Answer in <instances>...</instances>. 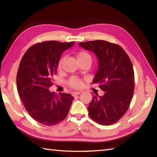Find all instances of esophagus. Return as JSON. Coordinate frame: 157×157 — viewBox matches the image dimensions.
Listing matches in <instances>:
<instances>
[{"mask_svg":"<svg viewBox=\"0 0 157 157\" xmlns=\"http://www.w3.org/2000/svg\"><path fill=\"white\" fill-rule=\"evenodd\" d=\"M82 92H73L72 93V95L73 96H78V95H79V94H80Z\"/></svg>","mask_w":157,"mask_h":157,"instance_id":"obj_1","label":"esophagus"}]
</instances>
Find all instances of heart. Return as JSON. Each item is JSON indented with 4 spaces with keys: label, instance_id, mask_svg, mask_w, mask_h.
Returning a JSON list of instances; mask_svg holds the SVG:
<instances>
[{
    "label": "heart",
    "instance_id": "1",
    "mask_svg": "<svg viewBox=\"0 0 157 157\" xmlns=\"http://www.w3.org/2000/svg\"><path fill=\"white\" fill-rule=\"evenodd\" d=\"M76 57H77V59H78V62L85 61V60H90V61H92V59H91L90 55L86 51L78 52L76 55ZM63 61H64V59L63 58H61L59 61V63L57 64V69L59 70H59H61L62 68V65H63ZM69 84L71 88H79L81 86V82L78 79L72 78L69 80Z\"/></svg>",
    "mask_w": 157,
    "mask_h": 157
}]
</instances>
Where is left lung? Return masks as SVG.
<instances>
[{
	"label": "left lung",
	"mask_w": 157,
	"mask_h": 157,
	"mask_svg": "<svg viewBox=\"0 0 157 157\" xmlns=\"http://www.w3.org/2000/svg\"><path fill=\"white\" fill-rule=\"evenodd\" d=\"M94 52L98 70L93 84H99L103 96H92L88 107L90 118L98 124L109 125L118 121L128 111L134 91V72L128 54L121 46L105 40L79 42Z\"/></svg>",
	"instance_id": "left-lung-1"
}]
</instances>
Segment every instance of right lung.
<instances>
[{
  "mask_svg": "<svg viewBox=\"0 0 157 157\" xmlns=\"http://www.w3.org/2000/svg\"><path fill=\"white\" fill-rule=\"evenodd\" d=\"M75 42L45 41L29 47L21 60L17 74V88L26 111L36 121L55 125L68 115L74 97L49 91L63 51Z\"/></svg>",
  "mask_w": 157,
  "mask_h": 157,
  "instance_id": "add662e5",
  "label": "right lung"
}]
</instances>
